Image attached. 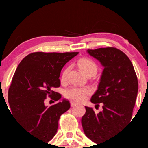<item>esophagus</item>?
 <instances>
[{"mask_svg":"<svg viewBox=\"0 0 148 148\" xmlns=\"http://www.w3.org/2000/svg\"><path fill=\"white\" fill-rule=\"evenodd\" d=\"M70 104H71V107H74V106H75L77 104V103L73 102V101H71L70 102Z\"/></svg>","mask_w":148,"mask_h":148,"instance_id":"1","label":"esophagus"}]
</instances>
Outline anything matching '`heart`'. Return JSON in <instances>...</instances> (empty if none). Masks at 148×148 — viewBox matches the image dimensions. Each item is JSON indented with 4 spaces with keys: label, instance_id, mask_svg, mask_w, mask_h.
I'll return each mask as SVG.
<instances>
[{
    "label": "heart",
    "instance_id": "1",
    "mask_svg": "<svg viewBox=\"0 0 148 148\" xmlns=\"http://www.w3.org/2000/svg\"><path fill=\"white\" fill-rule=\"evenodd\" d=\"M79 68L86 76L90 74H96L97 66L92 60L86 58H82L78 62ZM69 67L66 68L62 74V80L65 81L67 78ZM91 93V89L89 87H81V86H73L65 90L64 96L66 98L76 102H82L88 95Z\"/></svg>",
    "mask_w": 148,
    "mask_h": 148
}]
</instances>
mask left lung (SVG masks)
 <instances>
[{
  "mask_svg": "<svg viewBox=\"0 0 148 148\" xmlns=\"http://www.w3.org/2000/svg\"><path fill=\"white\" fill-rule=\"evenodd\" d=\"M90 56L103 66L100 82L91 102L103 110L95 114L92 107H85L82 118L84 132L98 144L114 136L132 119L138 92V82L133 65L125 53L114 47L88 49Z\"/></svg>",
  "mask_w": 148,
  "mask_h": 148,
  "instance_id": "left-lung-1",
  "label": "left lung"
}]
</instances>
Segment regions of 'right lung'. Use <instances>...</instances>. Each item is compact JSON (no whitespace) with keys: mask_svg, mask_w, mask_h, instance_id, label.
Here are the masks:
<instances>
[{"mask_svg":"<svg viewBox=\"0 0 148 148\" xmlns=\"http://www.w3.org/2000/svg\"><path fill=\"white\" fill-rule=\"evenodd\" d=\"M78 52H34L20 62L8 89L10 113L23 127L37 138L50 141L57 132L60 116L70 108L63 99L46 107L44 100L49 97L55 101L62 98L52 90L60 86L61 70Z\"/></svg>","mask_w":148,"mask_h":148,"instance_id":"add662e5","label":"right lung"}]
</instances>
